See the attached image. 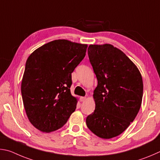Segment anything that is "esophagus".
Wrapping results in <instances>:
<instances>
[{
  "instance_id": "1",
  "label": "esophagus",
  "mask_w": 160,
  "mask_h": 160,
  "mask_svg": "<svg viewBox=\"0 0 160 160\" xmlns=\"http://www.w3.org/2000/svg\"><path fill=\"white\" fill-rule=\"evenodd\" d=\"M80 100H81V102H84L85 100H86V97H81Z\"/></svg>"
}]
</instances>
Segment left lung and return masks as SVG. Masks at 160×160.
<instances>
[{"label": "left lung", "mask_w": 160, "mask_h": 160, "mask_svg": "<svg viewBox=\"0 0 160 160\" xmlns=\"http://www.w3.org/2000/svg\"><path fill=\"white\" fill-rule=\"evenodd\" d=\"M89 60L98 79L93 91L94 112L86 118L88 128L103 139L127 129L141 108L143 83L136 65L112 45H90Z\"/></svg>", "instance_id": "obj_1"}]
</instances>
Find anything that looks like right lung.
Instances as JSON below:
<instances>
[{
	"label": "right lung",
	"instance_id": "1",
	"mask_svg": "<svg viewBox=\"0 0 160 160\" xmlns=\"http://www.w3.org/2000/svg\"><path fill=\"white\" fill-rule=\"evenodd\" d=\"M87 44L65 39L39 47L26 62L21 92L27 116L33 127L50 133L66 124L77 108L72 96V73L86 55Z\"/></svg>",
	"mask_w": 160,
	"mask_h": 160
}]
</instances>
